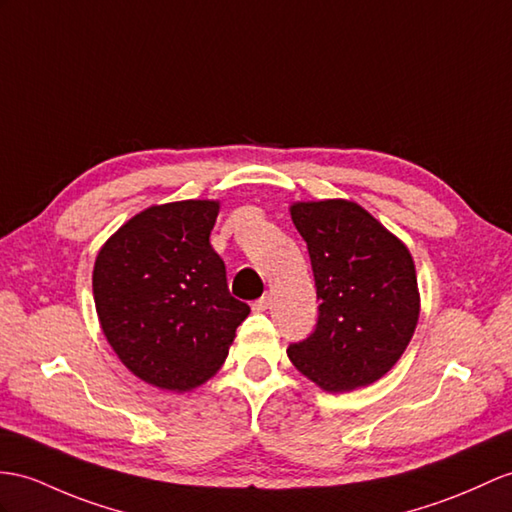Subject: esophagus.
Here are the masks:
<instances>
[{"mask_svg":"<svg viewBox=\"0 0 512 512\" xmlns=\"http://www.w3.org/2000/svg\"><path fill=\"white\" fill-rule=\"evenodd\" d=\"M252 308L256 310V313H265V310L269 308V295H263L260 299H256V302L252 304Z\"/></svg>","mask_w":512,"mask_h":512,"instance_id":"1","label":"esophagus"}]
</instances>
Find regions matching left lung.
Wrapping results in <instances>:
<instances>
[{
  "mask_svg": "<svg viewBox=\"0 0 512 512\" xmlns=\"http://www.w3.org/2000/svg\"><path fill=\"white\" fill-rule=\"evenodd\" d=\"M291 219L308 245L319 319L291 343V363L323 391L345 393L389 371L413 339L419 291L408 247L347 199L297 202Z\"/></svg>",
  "mask_w": 512,
  "mask_h": 512,
  "instance_id": "left-lung-1",
  "label": "left lung"
}]
</instances>
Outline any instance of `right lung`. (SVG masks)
Listing matches in <instances>:
<instances>
[{
  "label": "right lung",
  "mask_w": 512,
  "mask_h": 512,
  "mask_svg": "<svg viewBox=\"0 0 512 512\" xmlns=\"http://www.w3.org/2000/svg\"><path fill=\"white\" fill-rule=\"evenodd\" d=\"M219 202L149 206L110 236L93 269L102 330L134 376L191 391L221 369L249 315L210 245Z\"/></svg>",
  "instance_id": "obj_1"
}]
</instances>
